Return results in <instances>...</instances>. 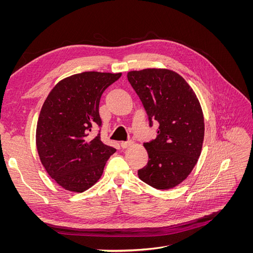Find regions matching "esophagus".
<instances>
[{
    "instance_id": "1",
    "label": "esophagus",
    "mask_w": 253,
    "mask_h": 253,
    "mask_svg": "<svg viewBox=\"0 0 253 253\" xmlns=\"http://www.w3.org/2000/svg\"><path fill=\"white\" fill-rule=\"evenodd\" d=\"M132 144H133V142H132L131 140H128V141H122V142H120V147H121L122 149H126V148H128V147H131Z\"/></svg>"
}]
</instances>
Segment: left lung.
Masks as SVG:
<instances>
[{"mask_svg": "<svg viewBox=\"0 0 253 253\" xmlns=\"http://www.w3.org/2000/svg\"><path fill=\"white\" fill-rule=\"evenodd\" d=\"M127 80L148 114L150 126L157 121L156 138L144 142L149 162L138 170L149 186L167 190L185 180L201 155L204 115L193 89L170 70L148 68L127 73Z\"/></svg>", "mask_w": 253, "mask_h": 253, "instance_id": "8db88e82", "label": "left lung"}]
</instances>
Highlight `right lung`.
Instances as JSON below:
<instances>
[{
  "instance_id": "add662e5",
  "label": "right lung",
  "mask_w": 253,
  "mask_h": 253,
  "mask_svg": "<svg viewBox=\"0 0 253 253\" xmlns=\"http://www.w3.org/2000/svg\"><path fill=\"white\" fill-rule=\"evenodd\" d=\"M121 74L84 72L60 81L43 103L36 132L37 150L50 177L67 191L83 192L98 181L116 152L104 144L99 115L101 95Z\"/></svg>"
}]
</instances>
